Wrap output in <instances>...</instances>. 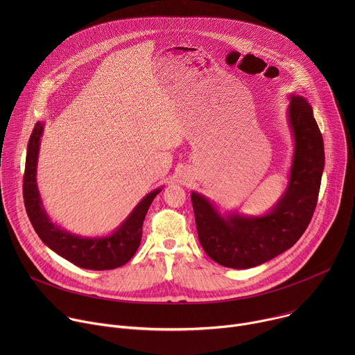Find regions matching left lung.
<instances>
[{
  "mask_svg": "<svg viewBox=\"0 0 355 355\" xmlns=\"http://www.w3.org/2000/svg\"><path fill=\"white\" fill-rule=\"evenodd\" d=\"M288 119L295 141L289 182L268 214L222 216L204 195H191L199 243L223 267L244 270L267 263L291 248L311 223L324 168L323 136L303 96L291 95Z\"/></svg>",
  "mask_w": 355,
  "mask_h": 355,
  "instance_id": "left-lung-1",
  "label": "left lung"
}]
</instances>
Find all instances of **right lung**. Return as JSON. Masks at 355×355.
<instances>
[{"label":"right lung","mask_w":355,"mask_h":355,"mask_svg":"<svg viewBox=\"0 0 355 355\" xmlns=\"http://www.w3.org/2000/svg\"><path fill=\"white\" fill-rule=\"evenodd\" d=\"M42 132L43 123L37 122L28 141L24 174V202L35 232L49 248L80 268L103 271L122 267L137 251L146 214L162 188L147 193L111 236L91 239L71 234L50 220L42 205L36 185V166Z\"/></svg>","instance_id":"obj_1"}]
</instances>
